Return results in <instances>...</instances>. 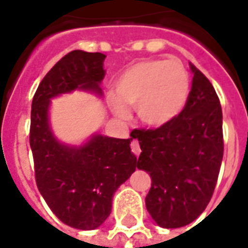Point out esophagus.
<instances>
[{"instance_id":"esophagus-1","label":"esophagus","mask_w":248,"mask_h":248,"mask_svg":"<svg viewBox=\"0 0 248 248\" xmlns=\"http://www.w3.org/2000/svg\"><path fill=\"white\" fill-rule=\"evenodd\" d=\"M131 152L134 153V155H136V157H139L140 152H141V149H140V145H139V141L138 140H132L131 143Z\"/></svg>"}]
</instances>
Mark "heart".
<instances>
[{"label": "heart", "mask_w": 248, "mask_h": 248, "mask_svg": "<svg viewBox=\"0 0 248 248\" xmlns=\"http://www.w3.org/2000/svg\"><path fill=\"white\" fill-rule=\"evenodd\" d=\"M116 93L109 95V103L117 116H128L126 104L136 108L144 124L161 127L183 112L190 93V78L179 60H141L118 77Z\"/></svg>", "instance_id": "1"}]
</instances>
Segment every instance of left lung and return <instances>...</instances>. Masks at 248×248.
<instances>
[{"label": "left lung", "mask_w": 248, "mask_h": 248, "mask_svg": "<svg viewBox=\"0 0 248 248\" xmlns=\"http://www.w3.org/2000/svg\"><path fill=\"white\" fill-rule=\"evenodd\" d=\"M190 68L194 76L183 112L165 126L131 132L141 149L138 169L152 179L147 210L169 229L188 225L207 207L224 155L219 96L207 77Z\"/></svg>", "instance_id": "8db88e82"}]
</instances>
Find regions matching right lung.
Here are the masks:
<instances>
[{"label":"right lung","mask_w":248,"mask_h":248,"mask_svg":"<svg viewBox=\"0 0 248 248\" xmlns=\"http://www.w3.org/2000/svg\"><path fill=\"white\" fill-rule=\"evenodd\" d=\"M105 55L75 50L63 56L41 81L32 101L29 144L37 188L56 217L76 229L100 227L112 211L118 186L138 162L130 139L95 135L83 147L63 145L48 126L50 99L73 90L101 93Z\"/></svg>","instance_id":"add662e5"}]
</instances>
